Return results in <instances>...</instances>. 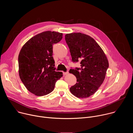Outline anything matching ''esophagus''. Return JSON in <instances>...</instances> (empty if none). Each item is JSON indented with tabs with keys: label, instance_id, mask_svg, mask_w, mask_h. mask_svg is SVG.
<instances>
[{
	"label": "esophagus",
	"instance_id": "34e87169",
	"mask_svg": "<svg viewBox=\"0 0 133 133\" xmlns=\"http://www.w3.org/2000/svg\"><path fill=\"white\" fill-rule=\"evenodd\" d=\"M68 73H69L68 71H67V72H63V74H64V75H67V74H68Z\"/></svg>",
	"mask_w": 133,
	"mask_h": 133
}]
</instances>
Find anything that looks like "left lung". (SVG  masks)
<instances>
[{
  "mask_svg": "<svg viewBox=\"0 0 133 133\" xmlns=\"http://www.w3.org/2000/svg\"><path fill=\"white\" fill-rule=\"evenodd\" d=\"M73 62L81 61V68L70 69L77 83L70 88L71 93L79 98L89 97L103 84L109 66L108 61L100 46L90 36L81 32L65 35Z\"/></svg>",
  "mask_w": 133,
  "mask_h": 133,
  "instance_id": "8db88e82",
  "label": "left lung"
}]
</instances>
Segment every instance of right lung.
Listing matches in <instances>:
<instances>
[{
    "label": "right lung",
    "mask_w": 133,
    "mask_h": 133,
    "mask_svg": "<svg viewBox=\"0 0 133 133\" xmlns=\"http://www.w3.org/2000/svg\"><path fill=\"white\" fill-rule=\"evenodd\" d=\"M63 34L46 31L37 34L22 47L18 56L19 75L30 92L38 96L50 93L63 72L56 71L52 45L59 42Z\"/></svg>",
    "instance_id": "1"
}]
</instances>
